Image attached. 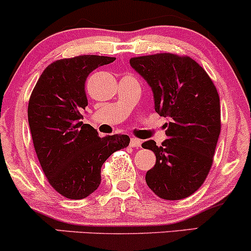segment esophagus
I'll use <instances>...</instances> for the list:
<instances>
[{
  "label": "esophagus",
  "mask_w": 251,
  "mask_h": 251,
  "mask_svg": "<svg viewBox=\"0 0 251 251\" xmlns=\"http://www.w3.org/2000/svg\"><path fill=\"white\" fill-rule=\"evenodd\" d=\"M129 144H131L132 147H137V149H139V147L141 146V140H139L137 138H132L131 143Z\"/></svg>",
  "instance_id": "1"
}]
</instances>
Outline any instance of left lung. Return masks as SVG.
<instances>
[{"mask_svg": "<svg viewBox=\"0 0 251 251\" xmlns=\"http://www.w3.org/2000/svg\"><path fill=\"white\" fill-rule=\"evenodd\" d=\"M129 64L152 87L156 112L170 119L161 146L154 140L141 145L156 156L147 186L165 200L188 198L207 179L221 132L216 87L188 56L162 52L133 57Z\"/></svg>", "mask_w": 251, "mask_h": 251, "instance_id": "obj_1", "label": "left lung"}]
</instances>
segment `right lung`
<instances>
[{"instance_id": "add662e5", "label": "right lung", "mask_w": 251, "mask_h": 251, "mask_svg": "<svg viewBox=\"0 0 251 251\" xmlns=\"http://www.w3.org/2000/svg\"><path fill=\"white\" fill-rule=\"evenodd\" d=\"M114 57L83 55L51 63L42 72L28 105L32 143L48 181L66 199L80 200L100 185V170L116 151L128 146V135L100 138L81 112L87 106L86 78Z\"/></svg>"}]
</instances>
